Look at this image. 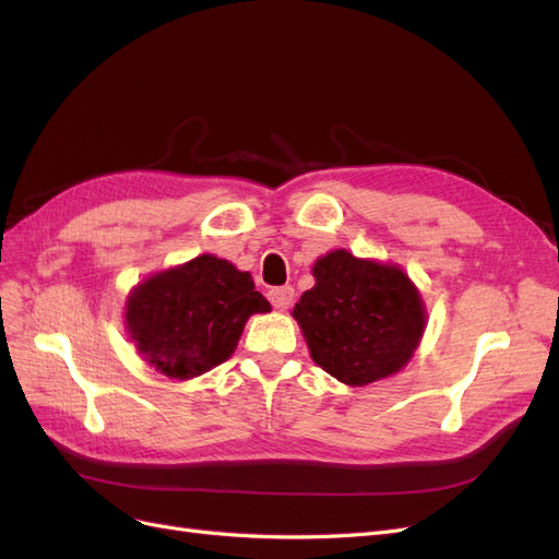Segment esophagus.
I'll return each mask as SVG.
<instances>
[{
    "label": "esophagus",
    "mask_w": 559,
    "mask_h": 559,
    "mask_svg": "<svg viewBox=\"0 0 559 559\" xmlns=\"http://www.w3.org/2000/svg\"><path fill=\"white\" fill-rule=\"evenodd\" d=\"M267 298L273 300V306L277 308V310H286L294 302V298H296V292H294V286H275V289H270L267 292Z\"/></svg>",
    "instance_id": "obj_1"
}]
</instances>
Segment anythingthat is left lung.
I'll return each mask as SVG.
<instances>
[{
	"label": "left lung",
	"instance_id": "left-lung-1",
	"mask_svg": "<svg viewBox=\"0 0 559 559\" xmlns=\"http://www.w3.org/2000/svg\"><path fill=\"white\" fill-rule=\"evenodd\" d=\"M312 277L292 314L317 366L349 386L408 366L427 329V308L401 265L333 249L314 261Z\"/></svg>",
	"mask_w": 559,
	"mask_h": 559
}]
</instances>
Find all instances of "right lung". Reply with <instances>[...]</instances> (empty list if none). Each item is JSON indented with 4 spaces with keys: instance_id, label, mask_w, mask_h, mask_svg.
I'll use <instances>...</instances> for the list:
<instances>
[{
    "instance_id": "right-lung-1",
    "label": "right lung",
    "mask_w": 559,
    "mask_h": 559,
    "mask_svg": "<svg viewBox=\"0 0 559 559\" xmlns=\"http://www.w3.org/2000/svg\"><path fill=\"white\" fill-rule=\"evenodd\" d=\"M270 312L245 270L214 253L160 270L126 298V331L142 359L173 380H193L230 359L247 319Z\"/></svg>"
}]
</instances>
